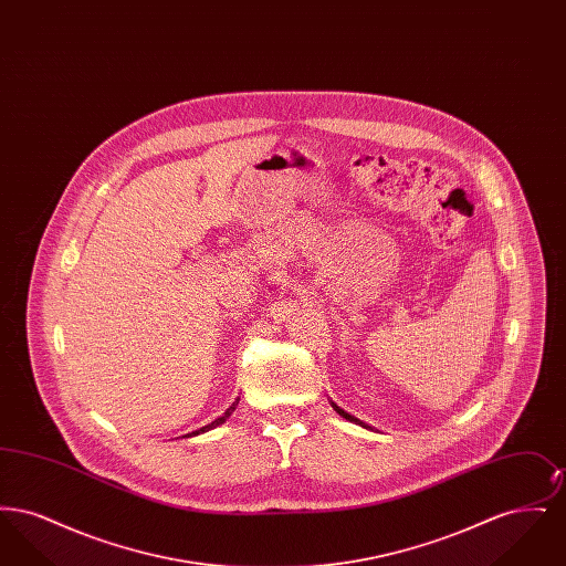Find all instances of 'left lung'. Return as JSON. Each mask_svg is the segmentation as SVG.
Here are the masks:
<instances>
[{
    "label": "left lung",
    "mask_w": 566,
    "mask_h": 566,
    "mask_svg": "<svg viewBox=\"0 0 566 566\" xmlns=\"http://www.w3.org/2000/svg\"><path fill=\"white\" fill-rule=\"evenodd\" d=\"M333 409H335V411H337V413H339V416H344V418H346V420H350V422H356V424H360V427H367V424H363V422H360V420H356V418H354V416H350V413H346V411H344V409H339V407H337V405L333 403ZM367 429H369V427H367Z\"/></svg>",
    "instance_id": "obj_1"
}]
</instances>
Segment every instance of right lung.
Here are the masks:
<instances>
[{
	"instance_id": "1",
	"label": "right lung",
	"mask_w": 566,
	"mask_h": 566,
	"mask_svg": "<svg viewBox=\"0 0 566 566\" xmlns=\"http://www.w3.org/2000/svg\"><path fill=\"white\" fill-rule=\"evenodd\" d=\"M240 403V399H238V401H235V403L231 405V407H229V409H227V411H224V413H222V416H220V418H216L214 422H212V424H208V427H201V429H199V431H192V432H189L190 437H195V434H199V432H208V431H212V429H216V427H220V424H222V422H227V418H229V416H231V413H233V411H235V405ZM189 434H185V437H189Z\"/></svg>"
}]
</instances>
